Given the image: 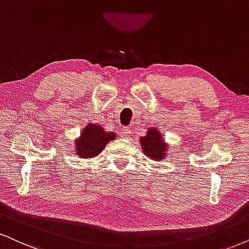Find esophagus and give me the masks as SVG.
I'll return each instance as SVG.
<instances>
[{
    "label": "esophagus",
    "instance_id": "34e87169",
    "mask_svg": "<svg viewBox=\"0 0 249 249\" xmlns=\"http://www.w3.org/2000/svg\"><path fill=\"white\" fill-rule=\"evenodd\" d=\"M131 133H132V132H131L130 127H123L122 131H121V137L122 138H127V137H130Z\"/></svg>",
    "mask_w": 249,
    "mask_h": 249
}]
</instances>
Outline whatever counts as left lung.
<instances>
[{"mask_svg":"<svg viewBox=\"0 0 249 249\" xmlns=\"http://www.w3.org/2000/svg\"><path fill=\"white\" fill-rule=\"evenodd\" d=\"M143 153L154 160L161 161L165 155L166 146L162 139V134L156 128H148L146 137L140 139Z\"/></svg>","mask_w":249,"mask_h":249,"instance_id":"8db88e82","label":"left lung"}]
</instances>
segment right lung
I'll list each match as a JSON object with an SVG mask.
<instances>
[{
  "mask_svg": "<svg viewBox=\"0 0 249 249\" xmlns=\"http://www.w3.org/2000/svg\"><path fill=\"white\" fill-rule=\"evenodd\" d=\"M116 134L112 132H106L96 124H89L83 130L80 138L75 141V150L83 159L96 156L101 153L109 141L114 140Z\"/></svg>",
  "mask_w": 249,
  "mask_h": 249,
  "instance_id": "add662e5",
  "label": "right lung"
}]
</instances>
